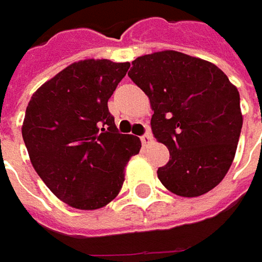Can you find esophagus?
Instances as JSON below:
<instances>
[{"label":"esophagus","instance_id":"1","mask_svg":"<svg viewBox=\"0 0 262 262\" xmlns=\"http://www.w3.org/2000/svg\"><path fill=\"white\" fill-rule=\"evenodd\" d=\"M141 143H143V146H148L150 143H153V136L151 134H144V136L141 137Z\"/></svg>","mask_w":262,"mask_h":262}]
</instances>
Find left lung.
<instances>
[{
  "label": "left lung",
  "mask_w": 262,
  "mask_h": 262,
  "mask_svg": "<svg viewBox=\"0 0 262 262\" xmlns=\"http://www.w3.org/2000/svg\"><path fill=\"white\" fill-rule=\"evenodd\" d=\"M128 76L148 97L153 134L170 155L157 169L160 182L186 198L211 191L236 153L244 121L236 86L213 62L178 51L138 56Z\"/></svg>",
  "instance_id": "obj_1"
}]
</instances>
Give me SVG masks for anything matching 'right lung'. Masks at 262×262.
I'll list each match as a JSON object with an SVG mask.
<instances>
[{
  "mask_svg": "<svg viewBox=\"0 0 262 262\" xmlns=\"http://www.w3.org/2000/svg\"><path fill=\"white\" fill-rule=\"evenodd\" d=\"M129 62L81 59L36 90L21 126L30 162L52 191L73 208L97 210L122 188L129 159L141 141L119 134L107 100Z\"/></svg>",
  "mask_w": 262,
  "mask_h": 262,
  "instance_id": "obj_1",
  "label": "right lung"
}]
</instances>
